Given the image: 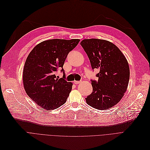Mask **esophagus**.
Here are the masks:
<instances>
[{
    "label": "esophagus",
    "instance_id": "34e87169",
    "mask_svg": "<svg viewBox=\"0 0 150 150\" xmlns=\"http://www.w3.org/2000/svg\"><path fill=\"white\" fill-rule=\"evenodd\" d=\"M81 83V81H74V83H75V84H78V83Z\"/></svg>",
    "mask_w": 150,
    "mask_h": 150
}]
</instances>
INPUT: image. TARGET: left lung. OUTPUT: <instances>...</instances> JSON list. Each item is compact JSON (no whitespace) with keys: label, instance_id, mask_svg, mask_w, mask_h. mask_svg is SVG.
<instances>
[{"label":"left lung","instance_id":"8db88e82","mask_svg":"<svg viewBox=\"0 0 150 150\" xmlns=\"http://www.w3.org/2000/svg\"><path fill=\"white\" fill-rule=\"evenodd\" d=\"M81 45L88 57L92 69L99 71L96 75L98 80H91L93 91L85 100L96 109H108L119 103L127 90L130 76L127 61L110 41L85 39Z\"/></svg>","mask_w":150,"mask_h":150}]
</instances>
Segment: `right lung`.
Returning a JSON list of instances; mask_svg holds the SVG:
<instances>
[{"label":"right lung","mask_w":150,"mask_h":150,"mask_svg":"<svg viewBox=\"0 0 150 150\" xmlns=\"http://www.w3.org/2000/svg\"><path fill=\"white\" fill-rule=\"evenodd\" d=\"M79 41V39L44 41L28 54L23 71L24 89L42 109H55L67 101L73 83L65 79L63 66L69 52ZM59 69L64 74L60 79L55 75Z\"/></svg>","instance_id":"right-lung-1"}]
</instances>
